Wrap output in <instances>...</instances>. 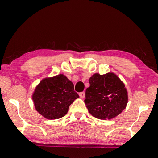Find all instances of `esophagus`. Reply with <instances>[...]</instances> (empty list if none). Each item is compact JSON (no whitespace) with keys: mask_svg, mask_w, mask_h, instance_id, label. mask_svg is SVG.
Here are the masks:
<instances>
[{"mask_svg":"<svg viewBox=\"0 0 158 158\" xmlns=\"http://www.w3.org/2000/svg\"><path fill=\"white\" fill-rule=\"evenodd\" d=\"M79 96H80V97H81V98H85V93L84 92H81V93H79Z\"/></svg>","mask_w":158,"mask_h":158,"instance_id":"obj_1","label":"esophagus"}]
</instances>
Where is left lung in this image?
<instances>
[{
	"label": "left lung",
	"instance_id": "1",
	"mask_svg": "<svg viewBox=\"0 0 158 158\" xmlns=\"http://www.w3.org/2000/svg\"><path fill=\"white\" fill-rule=\"evenodd\" d=\"M89 83L84 101L93 116L99 119H111L125 109L128 94L117 75L113 73H96L90 77Z\"/></svg>",
	"mask_w": 158,
	"mask_h": 158
}]
</instances>
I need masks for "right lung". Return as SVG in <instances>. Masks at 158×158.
Segmentation results:
<instances>
[{"instance_id": "obj_1", "label": "right lung", "mask_w": 158, "mask_h": 158, "mask_svg": "<svg viewBox=\"0 0 158 158\" xmlns=\"http://www.w3.org/2000/svg\"><path fill=\"white\" fill-rule=\"evenodd\" d=\"M78 97L73 83L62 74L43 79L32 95L36 110L48 119L63 117Z\"/></svg>"}]
</instances>
